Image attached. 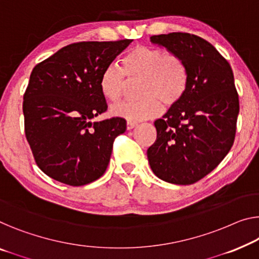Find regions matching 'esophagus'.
<instances>
[{"label": "esophagus", "mask_w": 259, "mask_h": 259, "mask_svg": "<svg viewBox=\"0 0 259 259\" xmlns=\"http://www.w3.org/2000/svg\"><path fill=\"white\" fill-rule=\"evenodd\" d=\"M136 125H137L136 122H130V121L126 122V129H128V130L134 129Z\"/></svg>", "instance_id": "esophagus-1"}]
</instances>
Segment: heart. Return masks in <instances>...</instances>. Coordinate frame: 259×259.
<instances>
[{
    "label": "heart",
    "mask_w": 259,
    "mask_h": 259,
    "mask_svg": "<svg viewBox=\"0 0 259 259\" xmlns=\"http://www.w3.org/2000/svg\"><path fill=\"white\" fill-rule=\"evenodd\" d=\"M141 79L138 101L119 102L110 107V114L130 122L156 117L166 107L178 103L186 92L188 72L179 56L165 55L163 50L150 46H136L122 59V68L109 65L103 69L99 80L102 96L110 102L121 99L124 76Z\"/></svg>",
    "instance_id": "heart-1"
}]
</instances>
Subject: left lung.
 Masks as SVG:
<instances>
[{
  "mask_svg": "<svg viewBox=\"0 0 259 259\" xmlns=\"http://www.w3.org/2000/svg\"><path fill=\"white\" fill-rule=\"evenodd\" d=\"M150 41L179 56L188 72L183 99L154 121L157 140L146 152L150 167L166 183L194 184L233 146L240 111L233 69L213 45L195 34H158Z\"/></svg>",
  "mask_w": 259,
  "mask_h": 259,
  "instance_id": "8db88e82",
  "label": "left lung"
}]
</instances>
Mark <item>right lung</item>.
Returning a JSON list of instances; mask_svg holds the SVG:
<instances>
[{
    "mask_svg": "<svg viewBox=\"0 0 259 259\" xmlns=\"http://www.w3.org/2000/svg\"><path fill=\"white\" fill-rule=\"evenodd\" d=\"M130 39L81 41L34 66L23 101L25 136L34 160L50 178L69 186L99 179L109 164L125 119L92 122L107 110L99 87L103 69Z\"/></svg>",
    "mask_w": 259,
    "mask_h": 259,
    "instance_id": "add662e5",
    "label": "right lung"
}]
</instances>
